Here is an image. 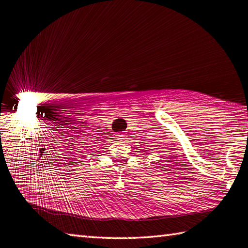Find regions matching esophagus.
Returning a JSON list of instances; mask_svg holds the SVG:
<instances>
[{"label":"esophagus","mask_w":248,"mask_h":248,"mask_svg":"<svg viewBox=\"0 0 248 248\" xmlns=\"http://www.w3.org/2000/svg\"><path fill=\"white\" fill-rule=\"evenodd\" d=\"M117 139L124 140V139H127V136H125V133H124V132H120V133L117 134Z\"/></svg>","instance_id":"34e87169"}]
</instances>
